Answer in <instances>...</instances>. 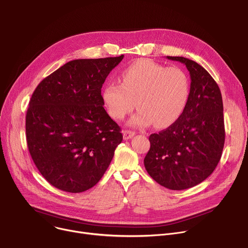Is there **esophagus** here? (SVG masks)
I'll use <instances>...</instances> for the list:
<instances>
[{
    "label": "esophagus",
    "instance_id": "obj_1",
    "mask_svg": "<svg viewBox=\"0 0 248 248\" xmlns=\"http://www.w3.org/2000/svg\"><path fill=\"white\" fill-rule=\"evenodd\" d=\"M134 135H135V132L130 131V130H125V131L123 132V138H124V140L131 139Z\"/></svg>",
    "mask_w": 248,
    "mask_h": 248
}]
</instances>
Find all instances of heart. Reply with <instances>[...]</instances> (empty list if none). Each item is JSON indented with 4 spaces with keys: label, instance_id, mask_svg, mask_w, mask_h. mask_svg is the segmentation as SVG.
<instances>
[{
    "label": "heart",
    "instance_id": "b5f03b06",
    "mask_svg": "<svg viewBox=\"0 0 248 248\" xmlns=\"http://www.w3.org/2000/svg\"><path fill=\"white\" fill-rule=\"evenodd\" d=\"M188 95L189 82L184 70L144 60L122 72L121 83L107 82L102 98L113 119H123L137 106L139 110L131 118L130 125L154 124L156 128H165L181 116Z\"/></svg>",
    "mask_w": 248,
    "mask_h": 248
}]
</instances>
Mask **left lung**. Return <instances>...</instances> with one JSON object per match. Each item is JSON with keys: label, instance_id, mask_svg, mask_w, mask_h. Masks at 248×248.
<instances>
[{"label": "left lung", "instance_id": "obj_1", "mask_svg": "<svg viewBox=\"0 0 248 248\" xmlns=\"http://www.w3.org/2000/svg\"><path fill=\"white\" fill-rule=\"evenodd\" d=\"M167 59L186 65L189 95L178 120L150 135L144 165L158 184L181 190L203 182L217 166L225 138L223 105L218 85L202 65L183 56Z\"/></svg>", "mask_w": 248, "mask_h": 248}]
</instances>
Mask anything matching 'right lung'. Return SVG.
Wrapping results in <instances>:
<instances>
[{"label": "right lung", "mask_w": 248, "mask_h": 248, "mask_svg": "<svg viewBox=\"0 0 248 248\" xmlns=\"http://www.w3.org/2000/svg\"><path fill=\"white\" fill-rule=\"evenodd\" d=\"M123 58L68 62L33 91L27 142L33 163L51 186L82 193L108 169L123 136L103 107L101 88Z\"/></svg>", "instance_id": "obj_1"}]
</instances>
